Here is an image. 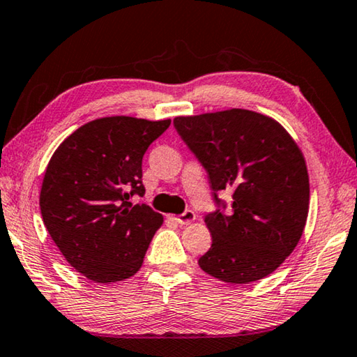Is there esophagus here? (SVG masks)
I'll return each mask as SVG.
<instances>
[{
	"instance_id": "obj_1",
	"label": "esophagus",
	"mask_w": 357,
	"mask_h": 357,
	"mask_svg": "<svg viewBox=\"0 0 357 357\" xmlns=\"http://www.w3.org/2000/svg\"><path fill=\"white\" fill-rule=\"evenodd\" d=\"M195 218H197V214L192 211V209H185L183 214H179V216L174 218V220H176V222L181 225H188L190 222H194Z\"/></svg>"
}]
</instances>
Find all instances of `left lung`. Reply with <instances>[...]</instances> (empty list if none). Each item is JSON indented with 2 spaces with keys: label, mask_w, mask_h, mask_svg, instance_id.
<instances>
[{
  "label": "left lung",
  "mask_w": 357,
  "mask_h": 357,
  "mask_svg": "<svg viewBox=\"0 0 357 357\" xmlns=\"http://www.w3.org/2000/svg\"><path fill=\"white\" fill-rule=\"evenodd\" d=\"M173 126L206 169L216 203L205 216L213 243L200 268L235 284L265 278L296 250L307 222L310 183L298 146L273 119L246 109L176 117ZM220 190L232 194L230 210Z\"/></svg>",
  "instance_id": "1"
}]
</instances>
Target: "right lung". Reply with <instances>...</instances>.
I'll list each match as a JSON object with an SVG mask.
<instances>
[{
	"label": "right lung",
	"mask_w": 357,
	"mask_h": 357,
	"mask_svg": "<svg viewBox=\"0 0 357 357\" xmlns=\"http://www.w3.org/2000/svg\"><path fill=\"white\" fill-rule=\"evenodd\" d=\"M172 121L126 116L92 121L71 133L50 158L39 206L50 238L89 280L133 276L163 218L143 197V155Z\"/></svg>",
	"instance_id": "1"
}]
</instances>
